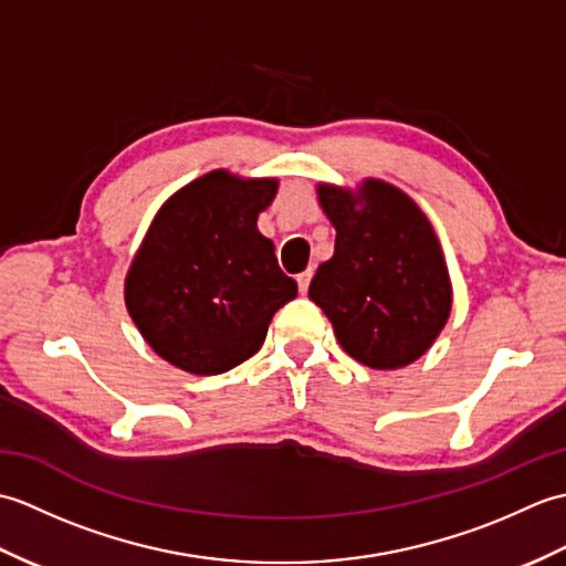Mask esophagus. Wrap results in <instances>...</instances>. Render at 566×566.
I'll list each match as a JSON object with an SVG mask.
<instances>
[{
	"instance_id": "34e87169",
	"label": "esophagus",
	"mask_w": 566,
	"mask_h": 566,
	"mask_svg": "<svg viewBox=\"0 0 566 566\" xmlns=\"http://www.w3.org/2000/svg\"><path fill=\"white\" fill-rule=\"evenodd\" d=\"M311 276H314V270H306V272H302L296 276V282H298V290H302V294H306L308 292V284H311Z\"/></svg>"
}]
</instances>
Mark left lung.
I'll list each match as a JSON object with an SVG mask.
<instances>
[{"instance_id":"1","label":"left lung","mask_w":566,"mask_h":566,"mask_svg":"<svg viewBox=\"0 0 566 566\" xmlns=\"http://www.w3.org/2000/svg\"><path fill=\"white\" fill-rule=\"evenodd\" d=\"M335 228L333 258L311 280V302L343 350L371 369H399L430 350L452 311L440 240L418 203L367 177L357 189L318 185Z\"/></svg>"}]
</instances>
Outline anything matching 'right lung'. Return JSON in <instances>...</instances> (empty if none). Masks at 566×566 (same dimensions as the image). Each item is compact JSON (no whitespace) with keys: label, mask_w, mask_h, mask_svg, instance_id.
<instances>
[{"label":"right lung","mask_w":566,"mask_h":566,"mask_svg":"<svg viewBox=\"0 0 566 566\" xmlns=\"http://www.w3.org/2000/svg\"><path fill=\"white\" fill-rule=\"evenodd\" d=\"M272 177L213 170L167 199L130 262L124 298L155 353L189 375H221L255 355L272 316L296 296L258 216Z\"/></svg>","instance_id":"1"}]
</instances>
